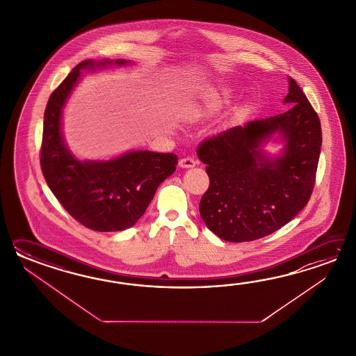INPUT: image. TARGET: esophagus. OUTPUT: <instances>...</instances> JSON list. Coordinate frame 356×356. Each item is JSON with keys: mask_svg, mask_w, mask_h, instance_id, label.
Returning <instances> with one entry per match:
<instances>
[{"mask_svg": "<svg viewBox=\"0 0 356 356\" xmlns=\"http://www.w3.org/2000/svg\"><path fill=\"white\" fill-rule=\"evenodd\" d=\"M197 160L193 159V158H191V156H187V158H181L179 160V167L181 168H193L197 165Z\"/></svg>", "mask_w": 356, "mask_h": 356, "instance_id": "esophagus-1", "label": "esophagus"}]
</instances>
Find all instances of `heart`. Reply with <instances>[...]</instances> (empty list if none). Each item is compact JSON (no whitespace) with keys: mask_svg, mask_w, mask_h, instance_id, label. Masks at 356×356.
Listing matches in <instances>:
<instances>
[{"mask_svg":"<svg viewBox=\"0 0 356 356\" xmlns=\"http://www.w3.org/2000/svg\"><path fill=\"white\" fill-rule=\"evenodd\" d=\"M227 100H229V91H213L201 102H192L191 104L186 106V112L189 115H201L207 112H212L213 109L225 104Z\"/></svg>","mask_w":356,"mask_h":356,"instance_id":"b5f03b06","label":"heart"}]
</instances>
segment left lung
<instances>
[{
	"instance_id": "obj_1",
	"label": "left lung",
	"mask_w": 356,
	"mask_h": 356,
	"mask_svg": "<svg viewBox=\"0 0 356 356\" xmlns=\"http://www.w3.org/2000/svg\"><path fill=\"white\" fill-rule=\"evenodd\" d=\"M285 113L245 123L206 138L197 155L210 186L200 202L206 227L227 242H252L288 224L314 188L322 129L318 114L289 77ZM275 134L284 143L279 156L261 147Z\"/></svg>"
}]
</instances>
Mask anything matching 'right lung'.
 <instances>
[{"instance_id":"add662e5","label":"right lung","mask_w":356,"mask_h":356,"mask_svg":"<svg viewBox=\"0 0 356 356\" xmlns=\"http://www.w3.org/2000/svg\"><path fill=\"white\" fill-rule=\"evenodd\" d=\"M127 63L108 58L80 62L51 94L44 112L40 167L47 184L74 219L95 232L134 227L178 164L175 154L136 150L106 161H81L68 150L60 131L62 112L81 71Z\"/></svg>"}]
</instances>
